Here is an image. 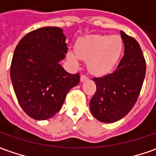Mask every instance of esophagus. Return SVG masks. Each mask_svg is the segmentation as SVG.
<instances>
[{"mask_svg": "<svg viewBox=\"0 0 156 156\" xmlns=\"http://www.w3.org/2000/svg\"><path fill=\"white\" fill-rule=\"evenodd\" d=\"M87 77L85 76V75H81V77H80V81L81 82H84L85 80H87Z\"/></svg>", "mask_w": 156, "mask_h": 156, "instance_id": "obj_1", "label": "esophagus"}]
</instances>
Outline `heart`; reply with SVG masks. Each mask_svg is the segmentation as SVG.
Segmentation results:
<instances>
[{"label":"heart","instance_id":"1","mask_svg":"<svg viewBox=\"0 0 156 156\" xmlns=\"http://www.w3.org/2000/svg\"><path fill=\"white\" fill-rule=\"evenodd\" d=\"M122 49L123 42L119 36H90L81 38L76 44V53L69 51L67 58L74 65H78L79 58L87 61L92 75L104 76L114 69Z\"/></svg>","mask_w":156,"mask_h":156}]
</instances>
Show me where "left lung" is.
Here are the masks:
<instances>
[{
    "label": "left lung",
    "instance_id": "8db88e82",
    "mask_svg": "<svg viewBox=\"0 0 156 156\" xmlns=\"http://www.w3.org/2000/svg\"><path fill=\"white\" fill-rule=\"evenodd\" d=\"M125 51L116 70L94 78L97 90L90 101L92 115L112 123L125 117L136 103L145 78L146 61L138 42L120 31Z\"/></svg>",
    "mask_w": 156,
    "mask_h": 156
}]
</instances>
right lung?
<instances>
[{
	"label": "right lung",
	"instance_id": "add662e5",
	"mask_svg": "<svg viewBox=\"0 0 156 156\" xmlns=\"http://www.w3.org/2000/svg\"><path fill=\"white\" fill-rule=\"evenodd\" d=\"M62 29L44 27L28 33L14 52V91L23 110L37 120L55 115L68 91L79 83V73H68L59 63L68 51Z\"/></svg>",
	"mask_w": 156,
	"mask_h": 156
}]
</instances>
